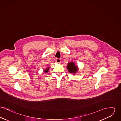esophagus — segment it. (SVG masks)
<instances>
[{
  "label": "esophagus",
  "instance_id": "esophagus-1",
  "mask_svg": "<svg viewBox=\"0 0 121 121\" xmlns=\"http://www.w3.org/2000/svg\"><path fill=\"white\" fill-rule=\"evenodd\" d=\"M55 61H56V62H57V63H60L61 62V60H60V59H59V58H56V59H55Z\"/></svg>",
  "mask_w": 121,
  "mask_h": 121
}]
</instances>
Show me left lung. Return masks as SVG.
Here are the masks:
<instances>
[{
	"instance_id": "left-lung-1",
	"label": "left lung",
	"mask_w": 121,
	"mask_h": 121,
	"mask_svg": "<svg viewBox=\"0 0 121 121\" xmlns=\"http://www.w3.org/2000/svg\"><path fill=\"white\" fill-rule=\"evenodd\" d=\"M67 69L70 73H76L78 69V67L75 65L73 62H70L68 63Z\"/></svg>"
}]
</instances>
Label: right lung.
<instances>
[{"label":"right lung","instance_id":"add662e5","mask_svg":"<svg viewBox=\"0 0 121 121\" xmlns=\"http://www.w3.org/2000/svg\"><path fill=\"white\" fill-rule=\"evenodd\" d=\"M49 68H47V69H46L44 70V72H45L46 73H47L48 71V70H49Z\"/></svg>","mask_w":121,"mask_h":121}]
</instances>
